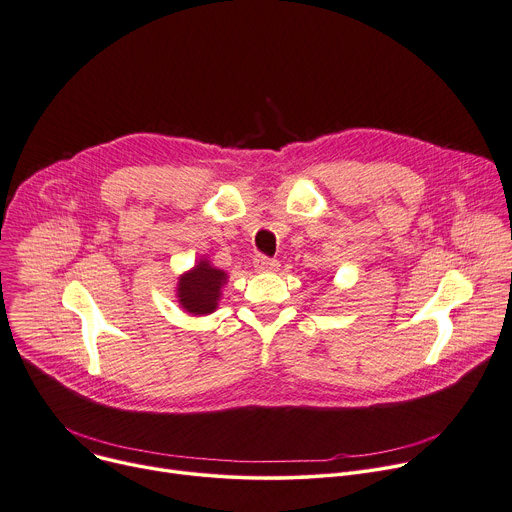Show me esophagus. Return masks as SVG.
<instances>
[{"mask_svg":"<svg viewBox=\"0 0 512 512\" xmlns=\"http://www.w3.org/2000/svg\"><path fill=\"white\" fill-rule=\"evenodd\" d=\"M254 268H256L258 272H270V270H276V268H278V260L258 254V256L254 258Z\"/></svg>","mask_w":512,"mask_h":512,"instance_id":"obj_1","label":"esophagus"}]
</instances>
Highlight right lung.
<instances>
[{"mask_svg": "<svg viewBox=\"0 0 512 512\" xmlns=\"http://www.w3.org/2000/svg\"><path fill=\"white\" fill-rule=\"evenodd\" d=\"M227 282V274L209 260H199L189 272L179 276L177 299L179 305L191 315H209L217 309L221 287Z\"/></svg>", "mask_w": 512, "mask_h": 512, "instance_id": "obj_1", "label": "right lung"}]
</instances>
